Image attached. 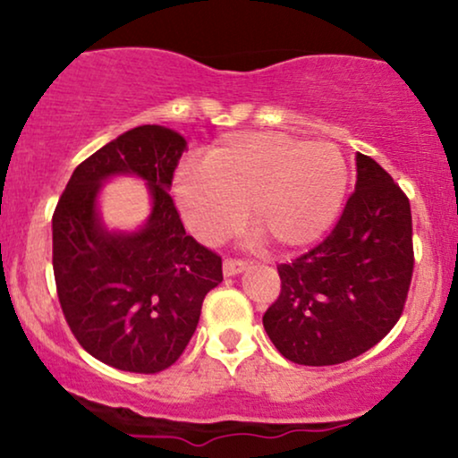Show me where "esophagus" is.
I'll return each instance as SVG.
<instances>
[{
  "label": "esophagus",
  "mask_w": 458,
  "mask_h": 458,
  "mask_svg": "<svg viewBox=\"0 0 458 458\" xmlns=\"http://www.w3.org/2000/svg\"><path fill=\"white\" fill-rule=\"evenodd\" d=\"M245 269H247V260H241V259H225L224 260V276L225 277L239 276V273H243Z\"/></svg>",
  "instance_id": "obj_1"
}]
</instances>
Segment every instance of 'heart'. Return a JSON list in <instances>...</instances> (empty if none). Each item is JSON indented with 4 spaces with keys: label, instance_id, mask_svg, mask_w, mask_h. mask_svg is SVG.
Here are the masks:
<instances>
[{
    "label": "heart",
    "instance_id": "heart-1",
    "mask_svg": "<svg viewBox=\"0 0 458 458\" xmlns=\"http://www.w3.org/2000/svg\"><path fill=\"white\" fill-rule=\"evenodd\" d=\"M346 178L334 144L250 131L219 140L202 167H181L174 198L189 230L207 243L233 234L247 208L256 230L282 250H297L334 225Z\"/></svg>",
    "mask_w": 458,
    "mask_h": 458
}]
</instances>
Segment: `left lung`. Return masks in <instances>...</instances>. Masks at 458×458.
<instances>
[{
	"mask_svg": "<svg viewBox=\"0 0 458 458\" xmlns=\"http://www.w3.org/2000/svg\"><path fill=\"white\" fill-rule=\"evenodd\" d=\"M355 191L317 247L277 265L280 297L262 317L276 349L303 366L366 353L401 318L413 276L411 207L394 178L357 152Z\"/></svg>",
	"mask_w": 458,
	"mask_h": 458,
	"instance_id": "8db88e82",
	"label": "left lung"
}]
</instances>
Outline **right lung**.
Here are the masks:
<instances>
[{"label": "right lung", "instance_id": "add662e5", "mask_svg": "<svg viewBox=\"0 0 458 458\" xmlns=\"http://www.w3.org/2000/svg\"><path fill=\"white\" fill-rule=\"evenodd\" d=\"M187 141L144 124L81 161L54 213V276L77 343L118 370L155 375L170 368L198 327L202 301L224 280L222 259L185 233L167 191ZM144 177L153 213L138 233H107L96 213L100 182Z\"/></svg>", "mask_w": 458, "mask_h": 458}]
</instances>
